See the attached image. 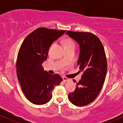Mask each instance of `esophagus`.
Instances as JSON below:
<instances>
[{
  "instance_id": "34e87169",
  "label": "esophagus",
  "mask_w": 123,
  "mask_h": 123,
  "mask_svg": "<svg viewBox=\"0 0 123 123\" xmlns=\"http://www.w3.org/2000/svg\"><path fill=\"white\" fill-rule=\"evenodd\" d=\"M62 79H63V81H69V80H70L69 79H68V78L67 77H63Z\"/></svg>"
}]
</instances>
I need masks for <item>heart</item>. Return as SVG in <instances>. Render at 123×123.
<instances>
[{
	"label": "heart",
	"instance_id": "1",
	"mask_svg": "<svg viewBox=\"0 0 123 123\" xmlns=\"http://www.w3.org/2000/svg\"><path fill=\"white\" fill-rule=\"evenodd\" d=\"M64 45H65V48H70V47H75V43L73 40L70 39H67L65 40V42H64Z\"/></svg>",
	"mask_w": 123,
	"mask_h": 123
}]
</instances>
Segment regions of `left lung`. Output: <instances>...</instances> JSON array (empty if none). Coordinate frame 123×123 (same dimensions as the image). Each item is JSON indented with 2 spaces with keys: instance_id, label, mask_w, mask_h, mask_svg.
<instances>
[{
  "instance_id": "left-lung-1",
  "label": "left lung",
  "mask_w": 123,
  "mask_h": 123,
  "mask_svg": "<svg viewBox=\"0 0 123 123\" xmlns=\"http://www.w3.org/2000/svg\"><path fill=\"white\" fill-rule=\"evenodd\" d=\"M66 34L79 44L77 65L80 71L83 72L68 99L76 106H85L96 98L105 81L107 72L105 50L99 38L92 33L67 31Z\"/></svg>"
}]
</instances>
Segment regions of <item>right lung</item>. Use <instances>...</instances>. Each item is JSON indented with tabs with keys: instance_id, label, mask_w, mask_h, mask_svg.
<instances>
[{
	"instance_id": "1",
	"label": "right lung",
	"mask_w": 123,
	"mask_h": 123,
	"mask_svg": "<svg viewBox=\"0 0 123 123\" xmlns=\"http://www.w3.org/2000/svg\"><path fill=\"white\" fill-rule=\"evenodd\" d=\"M38 28L24 39L18 52L17 74L22 90L27 99L36 105H43L51 99L52 92L63 79L58 74H50L42 64L55 40L65 33Z\"/></svg>"
}]
</instances>
